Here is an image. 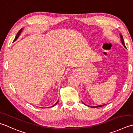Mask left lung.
Here are the masks:
<instances>
[{
    "label": "left lung",
    "instance_id": "obj_1",
    "mask_svg": "<svg viewBox=\"0 0 133 133\" xmlns=\"http://www.w3.org/2000/svg\"><path fill=\"white\" fill-rule=\"evenodd\" d=\"M121 42H122V44H123L124 47L126 48V46H125V44H124V43L123 37H122V36L121 35ZM85 105H86V104H85ZM103 105H97V106H90V107H93V108H97V107H102V106H103ZM88 107H89V106H88Z\"/></svg>",
    "mask_w": 133,
    "mask_h": 133
}]
</instances>
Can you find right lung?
Masks as SVG:
<instances>
[{"label":"right lung","mask_w":133,"mask_h":133,"mask_svg":"<svg viewBox=\"0 0 133 133\" xmlns=\"http://www.w3.org/2000/svg\"><path fill=\"white\" fill-rule=\"evenodd\" d=\"M21 31H22V29H21V30L19 31V32H18V33L17 34V35H16V37H15V39H14V41H15V40H16L18 38V37H19V36L20 35V33H21ZM58 101H57V102H56L55 104H54L53 106H52V107H54V106H55V105H56V104L58 103Z\"/></svg>","instance_id":"right-lung-1"}]
</instances>
